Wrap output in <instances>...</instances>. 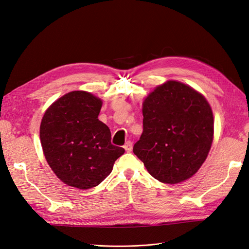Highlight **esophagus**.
<instances>
[{"label":"esophagus","mask_w":249,"mask_h":249,"mask_svg":"<svg viewBox=\"0 0 249 249\" xmlns=\"http://www.w3.org/2000/svg\"><path fill=\"white\" fill-rule=\"evenodd\" d=\"M124 149H125V152H127V153L132 152V149H133V142H132V141H126V143L124 145Z\"/></svg>","instance_id":"esophagus-1"}]
</instances>
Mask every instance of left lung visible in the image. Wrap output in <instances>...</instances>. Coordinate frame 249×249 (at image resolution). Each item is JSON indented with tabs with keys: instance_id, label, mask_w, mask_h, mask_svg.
<instances>
[{
	"instance_id": "left-lung-1",
	"label": "left lung",
	"mask_w": 249,
	"mask_h": 249,
	"mask_svg": "<svg viewBox=\"0 0 249 249\" xmlns=\"http://www.w3.org/2000/svg\"><path fill=\"white\" fill-rule=\"evenodd\" d=\"M143 132L133 152L149 175L178 184L197 172L213 142L214 118L206 97L177 81L158 86L143 102Z\"/></svg>"
}]
</instances>
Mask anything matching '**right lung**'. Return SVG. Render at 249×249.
<instances>
[{
	"label": "right lung",
	"mask_w": 249,
	"mask_h": 249,
	"mask_svg": "<svg viewBox=\"0 0 249 249\" xmlns=\"http://www.w3.org/2000/svg\"><path fill=\"white\" fill-rule=\"evenodd\" d=\"M102 105L91 93L71 91L51 105L40 124L50 167L64 184L78 189L100 185L124 153L112 144L110 129L97 118Z\"/></svg>",
	"instance_id": "right-lung-1"
}]
</instances>
